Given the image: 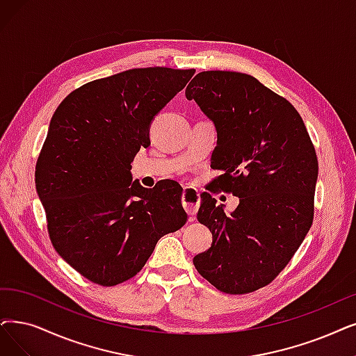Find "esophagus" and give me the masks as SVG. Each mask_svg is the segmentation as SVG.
Instances as JSON below:
<instances>
[{
    "mask_svg": "<svg viewBox=\"0 0 356 356\" xmlns=\"http://www.w3.org/2000/svg\"><path fill=\"white\" fill-rule=\"evenodd\" d=\"M181 202L184 209H186V211L188 213L190 220H194L195 213L198 207H200V202H202L200 193H198L195 188H186L181 195Z\"/></svg>",
    "mask_w": 356,
    "mask_h": 356,
    "instance_id": "esophagus-1",
    "label": "esophagus"
}]
</instances>
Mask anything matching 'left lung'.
Returning <instances> with one entry per match:
<instances>
[{
    "label": "left lung",
    "instance_id": "1",
    "mask_svg": "<svg viewBox=\"0 0 356 356\" xmlns=\"http://www.w3.org/2000/svg\"><path fill=\"white\" fill-rule=\"evenodd\" d=\"M186 96L216 127L211 159L223 170L216 182L239 197L238 207L226 215L203 194L197 219L210 229L213 244L193 263L225 293L254 292L286 267L312 225L318 175L314 145L293 105L252 76L202 71Z\"/></svg>",
    "mask_w": 356,
    "mask_h": 356
}]
</instances>
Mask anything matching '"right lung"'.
<instances>
[{
  "label": "right lung",
  "mask_w": 356,
  "mask_h": 356,
  "mask_svg": "<svg viewBox=\"0 0 356 356\" xmlns=\"http://www.w3.org/2000/svg\"><path fill=\"white\" fill-rule=\"evenodd\" d=\"M195 70L133 68L83 84L54 112L35 182L51 243L81 276L113 286L136 276L158 241L186 225L182 188L131 182L152 120Z\"/></svg>",
  "instance_id": "obj_1"
}]
</instances>
